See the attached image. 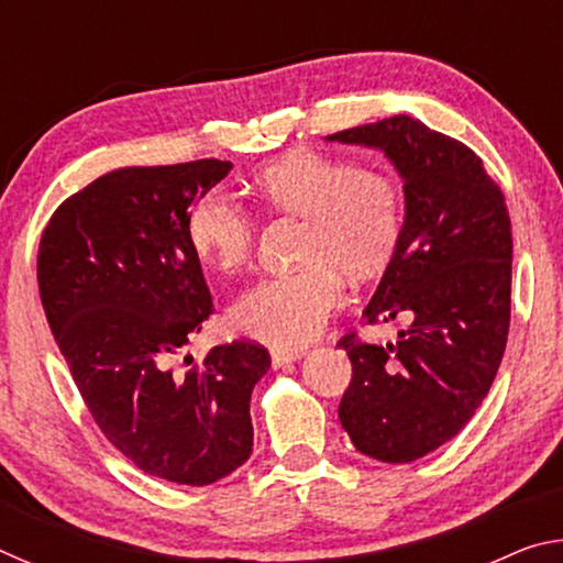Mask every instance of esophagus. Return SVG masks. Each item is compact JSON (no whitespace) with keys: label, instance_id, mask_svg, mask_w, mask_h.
<instances>
[{"label":"esophagus","instance_id":"1","mask_svg":"<svg viewBox=\"0 0 563 563\" xmlns=\"http://www.w3.org/2000/svg\"><path fill=\"white\" fill-rule=\"evenodd\" d=\"M302 355H305L302 350H283V347H273V350H271L273 367H285V365H290V362H298Z\"/></svg>","mask_w":563,"mask_h":563}]
</instances>
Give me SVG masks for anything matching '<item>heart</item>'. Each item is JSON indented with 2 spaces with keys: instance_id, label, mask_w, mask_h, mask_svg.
<instances>
[{
  "instance_id": "1",
  "label": "heart",
  "mask_w": 563,
  "mask_h": 563,
  "mask_svg": "<svg viewBox=\"0 0 563 563\" xmlns=\"http://www.w3.org/2000/svg\"><path fill=\"white\" fill-rule=\"evenodd\" d=\"M253 186L265 208L305 218L300 261L308 268L253 285L228 322L268 345L302 347L345 300L342 278L369 283L393 265L405 231L402 190L387 174L318 151H288L255 170ZM188 241L211 268L235 273L253 253V216L211 190L190 208Z\"/></svg>"
}]
</instances>
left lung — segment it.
<instances>
[{
    "label": "left lung",
    "instance_id": "left-lung-1",
    "mask_svg": "<svg viewBox=\"0 0 563 563\" xmlns=\"http://www.w3.org/2000/svg\"><path fill=\"white\" fill-rule=\"evenodd\" d=\"M325 141L383 151L405 184L402 243L362 318L409 328L395 345L340 340L352 379L338 415L357 452L415 462L462 432L497 377L511 312L509 211L472 148L405 113Z\"/></svg>",
    "mask_w": 563,
    "mask_h": 563
}]
</instances>
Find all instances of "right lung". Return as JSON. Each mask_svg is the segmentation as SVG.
I'll return each instance as SVG.
<instances>
[{
	"label": "right lung",
	"instance_id": "1",
	"mask_svg": "<svg viewBox=\"0 0 563 563\" xmlns=\"http://www.w3.org/2000/svg\"><path fill=\"white\" fill-rule=\"evenodd\" d=\"M231 168L111 170L56 208L36 261L46 322L99 430L139 470L188 487L251 456V393L271 367L251 340L176 367L213 312L188 213Z\"/></svg>",
	"mask_w": 563,
	"mask_h": 563
}]
</instances>
